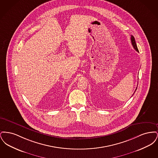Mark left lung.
Listing matches in <instances>:
<instances>
[{
  "label": "left lung",
  "mask_w": 158,
  "mask_h": 158,
  "mask_svg": "<svg viewBox=\"0 0 158 158\" xmlns=\"http://www.w3.org/2000/svg\"><path fill=\"white\" fill-rule=\"evenodd\" d=\"M131 44H132L133 47H134V48L135 49V50H136L137 52H139V50H138V48H137V44H136V43H135V37H134L133 35H131ZM137 87L136 88L135 90L137 89Z\"/></svg>",
  "instance_id": "8db88e82"
}]
</instances>
